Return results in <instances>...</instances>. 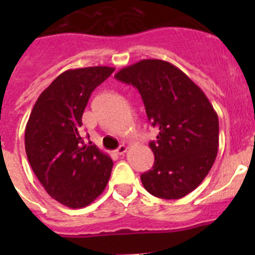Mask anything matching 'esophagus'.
<instances>
[{"instance_id": "obj_1", "label": "esophagus", "mask_w": 255, "mask_h": 255, "mask_svg": "<svg viewBox=\"0 0 255 255\" xmlns=\"http://www.w3.org/2000/svg\"><path fill=\"white\" fill-rule=\"evenodd\" d=\"M127 149H128L127 145H125V144H121V145L118 146L115 151H116V154H118V155H122V154H125L126 151H127Z\"/></svg>"}]
</instances>
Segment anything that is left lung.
<instances>
[{"label":"left lung","mask_w":255,"mask_h":255,"mask_svg":"<svg viewBox=\"0 0 255 255\" xmlns=\"http://www.w3.org/2000/svg\"><path fill=\"white\" fill-rule=\"evenodd\" d=\"M115 78L138 89L148 120L159 129L149 143L154 166L140 175L144 189L160 199L186 196L217 156L218 116L207 96L179 68L159 59L126 66Z\"/></svg>","instance_id":"8db88e82"}]
</instances>
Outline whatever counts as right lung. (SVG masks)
<instances>
[{
    "label": "right lung",
    "instance_id": "obj_1",
    "mask_svg": "<svg viewBox=\"0 0 255 255\" xmlns=\"http://www.w3.org/2000/svg\"><path fill=\"white\" fill-rule=\"evenodd\" d=\"M115 71L110 66L69 69L39 95L25 126V153L45 191L70 208L89 206L104 192L113 161L79 130L91 92Z\"/></svg>",
    "mask_w": 255,
    "mask_h": 255
}]
</instances>
